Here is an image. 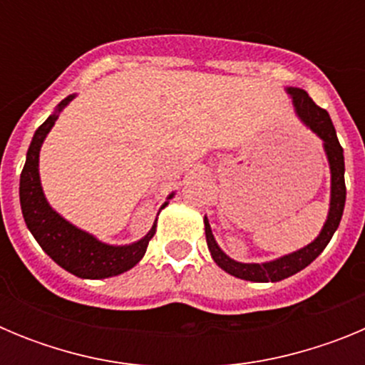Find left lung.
I'll return each mask as SVG.
<instances>
[{"label":"left lung","instance_id":"obj_1","mask_svg":"<svg viewBox=\"0 0 365 365\" xmlns=\"http://www.w3.org/2000/svg\"><path fill=\"white\" fill-rule=\"evenodd\" d=\"M289 95L292 96V104H294L298 117L324 140L325 153H327L329 159V168H331V206H329L327 221H325L320 235L311 245L299 248L298 252L283 256L276 261H269V263H240V261L230 259L217 247V243L214 240V234H212L210 222L205 217L206 245H208V250H210L214 261L225 272L232 274L235 278L247 279V282H282V279L289 278L292 274L299 272V270H303L307 265H311L312 261L324 252V248L327 247L333 234L336 232L341 214H344V206H346V179H344L346 164H344V148L338 143L333 120L329 117V113L324 108H320V106H316L314 100L303 91V89L289 87Z\"/></svg>","mask_w":365,"mask_h":365}]
</instances>
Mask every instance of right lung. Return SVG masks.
<instances>
[{
  "label": "right lung",
  "instance_id": "right-lung-1",
  "mask_svg": "<svg viewBox=\"0 0 365 365\" xmlns=\"http://www.w3.org/2000/svg\"><path fill=\"white\" fill-rule=\"evenodd\" d=\"M73 98L74 95L62 100L56 113H53L32 137V143L27 151V160H25L21 177H19V202H21V212H24L27 228L51 259H54L62 269L78 278H111V276H118L125 270L133 269L138 261L143 259L148 243L157 228V221L153 222L151 230L137 243L113 247V245L100 243L91 234L73 227L69 221H66L62 215H58L51 208L43 195V190H41L40 173H38L40 148L43 144V138L47 137V133L56 122L58 113L62 111ZM172 197L173 193L170 195V199ZM166 205L168 202H164L163 208Z\"/></svg>",
  "mask_w": 365,
  "mask_h": 365
}]
</instances>
